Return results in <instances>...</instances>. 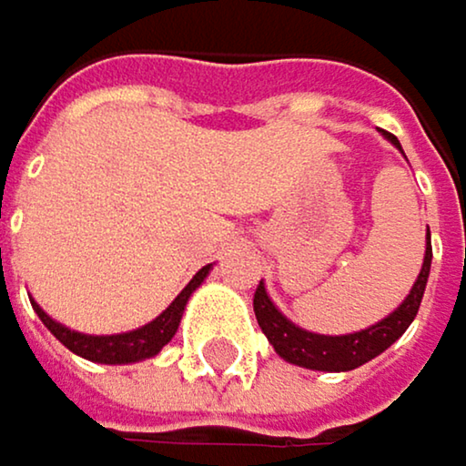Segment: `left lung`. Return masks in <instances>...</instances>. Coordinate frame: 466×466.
Wrapping results in <instances>:
<instances>
[{
	"label": "left lung",
	"instance_id": "obj_1",
	"mask_svg": "<svg viewBox=\"0 0 466 466\" xmlns=\"http://www.w3.org/2000/svg\"><path fill=\"white\" fill-rule=\"evenodd\" d=\"M385 137L401 151L399 140L390 132H385ZM429 268H431V236L426 233L423 266H420V274H418L410 296L388 318H382L380 323H374V326H369L363 331H355V334L326 337V334H312V331L299 329L296 323H290L274 307V301L268 299L263 282L255 290L252 307H255L258 326L263 329V334L268 337V342L274 345V350L288 363H296V366H304V369H318V371H350V369H358L366 360L377 358L380 352H385V350L390 348L410 329V323L418 315V307H420L426 282H429Z\"/></svg>",
	"mask_w": 466,
	"mask_h": 466
}]
</instances>
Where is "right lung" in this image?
Masks as SVG:
<instances>
[{
  "instance_id": "1",
  "label": "right lung",
  "mask_w": 466,
  "mask_h": 466,
  "mask_svg": "<svg viewBox=\"0 0 466 466\" xmlns=\"http://www.w3.org/2000/svg\"><path fill=\"white\" fill-rule=\"evenodd\" d=\"M208 271H211V266H203L159 318H154L151 323H146V326H140L135 331H127V334H111V337L78 334V331H70L67 326L56 323L54 318H48L40 309L37 301H32V309L46 323V329L65 348L73 350L76 355H81L86 360H95V363H135V360H146V358L157 355L173 339V334L178 331V323H181V315H184V307H187L189 296L195 293V288H200V282L208 277Z\"/></svg>"
}]
</instances>
